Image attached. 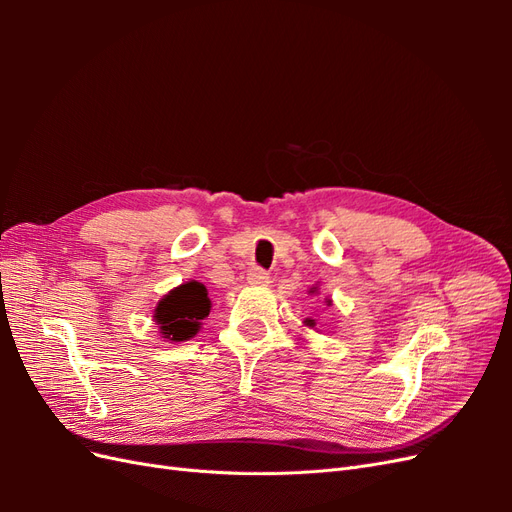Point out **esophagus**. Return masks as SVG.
<instances>
[{"mask_svg": "<svg viewBox=\"0 0 512 512\" xmlns=\"http://www.w3.org/2000/svg\"><path fill=\"white\" fill-rule=\"evenodd\" d=\"M269 280H271V275L265 269L252 267L250 271H247V282L250 284H269Z\"/></svg>", "mask_w": 512, "mask_h": 512, "instance_id": "1", "label": "esophagus"}]
</instances>
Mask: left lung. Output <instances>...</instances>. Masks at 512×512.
I'll list each match as a JSON object with an SVG mask.
<instances>
[{
  "mask_svg": "<svg viewBox=\"0 0 512 512\" xmlns=\"http://www.w3.org/2000/svg\"><path fill=\"white\" fill-rule=\"evenodd\" d=\"M307 324H314V320H307Z\"/></svg>",
  "mask_w": 512,
  "mask_h": 512,
  "instance_id": "obj_1",
  "label": "left lung"
}]
</instances>
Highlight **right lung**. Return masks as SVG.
Wrapping results in <instances>:
<instances>
[{
	"label": "right lung",
	"mask_w": 512,
	"mask_h": 512,
	"mask_svg": "<svg viewBox=\"0 0 512 512\" xmlns=\"http://www.w3.org/2000/svg\"><path fill=\"white\" fill-rule=\"evenodd\" d=\"M211 301L207 297V288L198 282L181 284L170 290L156 307V322L160 331L170 342H185L198 333L200 320L209 316Z\"/></svg>",
	"instance_id": "right-lung-1"
}]
</instances>
